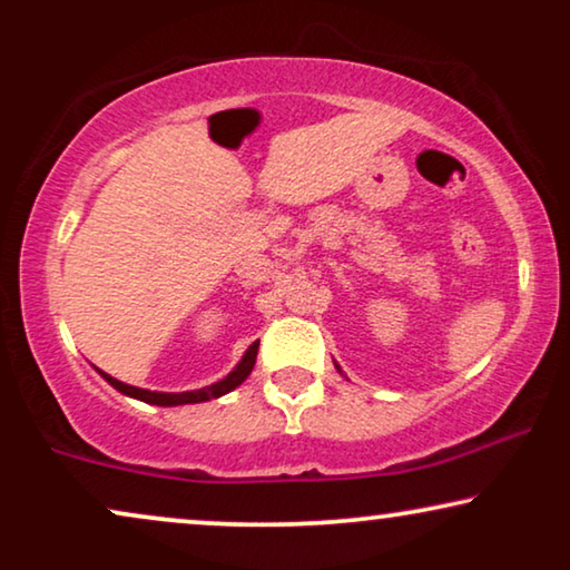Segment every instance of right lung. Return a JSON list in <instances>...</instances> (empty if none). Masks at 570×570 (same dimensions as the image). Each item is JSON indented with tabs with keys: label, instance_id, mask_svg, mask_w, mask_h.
I'll list each match as a JSON object with an SVG mask.
<instances>
[{
	"label": "right lung",
	"instance_id": "obj_1",
	"mask_svg": "<svg viewBox=\"0 0 570 570\" xmlns=\"http://www.w3.org/2000/svg\"><path fill=\"white\" fill-rule=\"evenodd\" d=\"M256 353H259V342H254L252 347L246 350L244 361L236 365V371L228 373L223 381H217L213 386H205V389H197V392H181V394H166V392H147V389H137V386H129V384H121V381H116L114 376H108V373L100 371V376H104L108 384L114 389H119L121 394L127 396H135V400H142L147 404H158V407H174V404H197V402H207V400H217V396L233 392V389L244 384L248 379V373L254 371V363H256Z\"/></svg>",
	"mask_w": 570,
	"mask_h": 570
}]
</instances>
